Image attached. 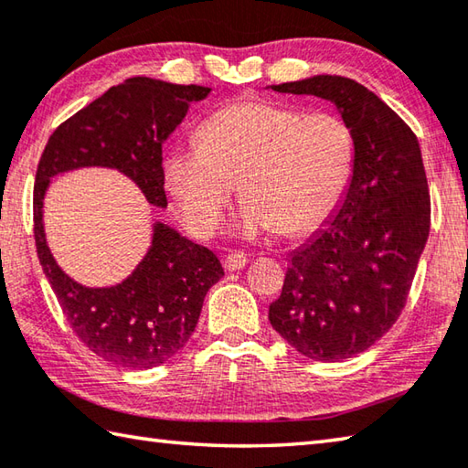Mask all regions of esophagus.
Segmentation results:
<instances>
[{
	"instance_id": "obj_1",
	"label": "esophagus",
	"mask_w": 468,
	"mask_h": 468,
	"mask_svg": "<svg viewBox=\"0 0 468 468\" xmlns=\"http://www.w3.org/2000/svg\"><path fill=\"white\" fill-rule=\"evenodd\" d=\"M245 266H248V256H245V253H241V251L229 253L227 260H225V268H227L229 271L243 270Z\"/></svg>"
}]
</instances>
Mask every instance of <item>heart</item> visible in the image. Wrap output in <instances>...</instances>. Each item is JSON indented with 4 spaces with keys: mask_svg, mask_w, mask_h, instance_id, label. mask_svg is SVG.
I'll use <instances>...</instances> for the list:
<instances>
[{
    "mask_svg": "<svg viewBox=\"0 0 468 468\" xmlns=\"http://www.w3.org/2000/svg\"><path fill=\"white\" fill-rule=\"evenodd\" d=\"M200 145H177L164 161L165 188L194 235L210 237L239 182L237 231L309 233L334 215L352 182L354 133L342 116L270 100H241L212 112Z\"/></svg>",
    "mask_w": 468,
    "mask_h": 468,
    "instance_id": "obj_1",
    "label": "heart"
}]
</instances>
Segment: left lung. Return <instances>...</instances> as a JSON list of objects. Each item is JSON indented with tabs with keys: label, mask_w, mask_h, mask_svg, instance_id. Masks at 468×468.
<instances>
[{
	"label": "left lung",
	"mask_w": 468,
	"mask_h": 468,
	"mask_svg": "<svg viewBox=\"0 0 468 468\" xmlns=\"http://www.w3.org/2000/svg\"><path fill=\"white\" fill-rule=\"evenodd\" d=\"M329 100L354 133L352 182L335 217L291 253L268 319L317 362L360 354L395 325L430 235V190L418 137L377 93L339 75L271 86Z\"/></svg>",
	"instance_id": "8db88e82"
}]
</instances>
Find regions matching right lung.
<instances>
[{
    "label": "right lung",
    "mask_w": 468,
    "mask_h": 468,
    "mask_svg": "<svg viewBox=\"0 0 468 468\" xmlns=\"http://www.w3.org/2000/svg\"><path fill=\"white\" fill-rule=\"evenodd\" d=\"M210 88L131 78L81 108L50 134L34 182V241L42 271L67 321L90 350L122 368L164 364L188 342L212 284L225 276L208 248L164 223L153 225L147 256L124 282L88 288L57 266L42 227L50 177L78 167L129 176L149 205L165 208L161 145Z\"/></svg>",
    "instance_id": "1"
}]
</instances>
